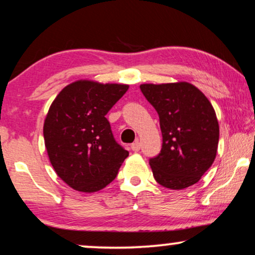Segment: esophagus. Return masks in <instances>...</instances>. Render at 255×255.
<instances>
[{"instance_id":"1","label":"esophagus","mask_w":255,"mask_h":255,"mask_svg":"<svg viewBox=\"0 0 255 255\" xmlns=\"http://www.w3.org/2000/svg\"><path fill=\"white\" fill-rule=\"evenodd\" d=\"M131 150L134 151V152H137V151L140 150V143H139V140H135L134 143L131 144Z\"/></svg>"}]
</instances>
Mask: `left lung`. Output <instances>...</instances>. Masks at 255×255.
<instances>
[{"label": "left lung", "instance_id": "left-lung-1", "mask_svg": "<svg viewBox=\"0 0 255 255\" xmlns=\"http://www.w3.org/2000/svg\"><path fill=\"white\" fill-rule=\"evenodd\" d=\"M140 90L159 116L163 135L159 154L150 159L154 179L172 190L198 183L218 150L219 124L212 104L186 82L141 84Z\"/></svg>", "mask_w": 255, "mask_h": 255}]
</instances>
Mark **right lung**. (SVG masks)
Here are the masks:
<instances>
[{
	"label": "right lung",
	"mask_w": 255,
	"mask_h": 255,
	"mask_svg": "<svg viewBox=\"0 0 255 255\" xmlns=\"http://www.w3.org/2000/svg\"><path fill=\"white\" fill-rule=\"evenodd\" d=\"M128 89L77 81L52 102L43 127L45 147L57 176L74 190L91 193L104 188L128 156L105 117Z\"/></svg>",
	"instance_id": "right-lung-1"
}]
</instances>
